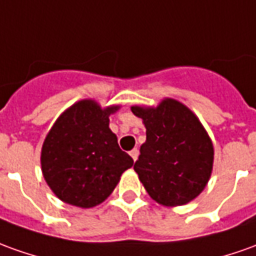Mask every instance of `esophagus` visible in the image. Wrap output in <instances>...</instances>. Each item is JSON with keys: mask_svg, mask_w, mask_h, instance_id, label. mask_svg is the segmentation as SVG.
Returning a JSON list of instances; mask_svg holds the SVG:
<instances>
[{"mask_svg": "<svg viewBox=\"0 0 256 256\" xmlns=\"http://www.w3.org/2000/svg\"><path fill=\"white\" fill-rule=\"evenodd\" d=\"M130 154H131V158H134V162H136V158H138L139 156V150L138 149H132V150L130 152Z\"/></svg>", "mask_w": 256, "mask_h": 256, "instance_id": "esophagus-1", "label": "esophagus"}]
</instances>
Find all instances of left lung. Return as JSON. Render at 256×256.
Returning a JSON list of instances; mask_svg holds the SVG:
<instances>
[{"label":"left lung","mask_w":256,"mask_h":256,"mask_svg":"<svg viewBox=\"0 0 256 256\" xmlns=\"http://www.w3.org/2000/svg\"><path fill=\"white\" fill-rule=\"evenodd\" d=\"M131 110L146 128V142L134 166L146 192L160 205L191 202L205 190L213 168V144L204 125L174 98Z\"/></svg>","instance_id":"8db88e82"}]
</instances>
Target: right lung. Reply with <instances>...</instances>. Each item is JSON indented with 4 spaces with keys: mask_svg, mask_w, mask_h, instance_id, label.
I'll return each mask as SVG.
<instances>
[{
    "mask_svg": "<svg viewBox=\"0 0 256 256\" xmlns=\"http://www.w3.org/2000/svg\"><path fill=\"white\" fill-rule=\"evenodd\" d=\"M118 108H102L90 98L80 100L65 110L47 134L42 172L51 191L65 204L84 209L102 204L121 174L134 166L108 128V117Z\"/></svg>",
    "mask_w": 256,
    "mask_h": 256,
    "instance_id": "1",
    "label": "right lung"
}]
</instances>
